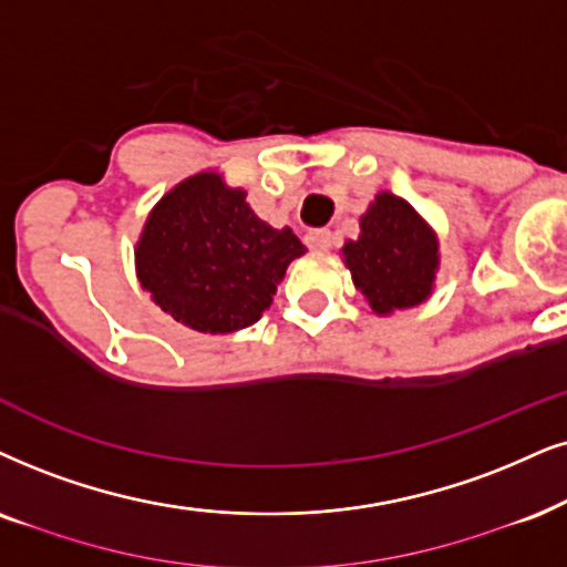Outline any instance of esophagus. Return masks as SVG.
<instances>
[{
	"mask_svg": "<svg viewBox=\"0 0 567 567\" xmlns=\"http://www.w3.org/2000/svg\"><path fill=\"white\" fill-rule=\"evenodd\" d=\"M306 246L311 250H319V254H324V250L332 248V233H329V230H311L306 235Z\"/></svg>",
	"mask_w": 567,
	"mask_h": 567,
	"instance_id": "1",
	"label": "esophagus"
}]
</instances>
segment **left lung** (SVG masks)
Instances as JSON below:
<instances>
[{"mask_svg":"<svg viewBox=\"0 0 567 567\" xmlns=\"http://www.w3.org/2000/svg\"><path fill=\"white\" fill-rule=\"evenodd\" d=\"M355 290L377 317H392L432 296L440 240L432 225L390 190H379L361 214V235L340 248Z\"/></svg>","mask_w":567,"mask_h":567,"instance_id":"1","label":"left lung"}]
</instances>
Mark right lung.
<instances>
[{
	"label": "right lung",
	"instance_id": "right-lung-1",
	"mask_svg": "<svg viewBox=\"0 0 567 567\" xmlns=\"http://www.w3.org/2000/svg\"><path fill=\"white\" fill-rule=\"evenodd\" d=\"M306 246L267 225L217 169L185 177L148 212L135 277L164 313L204 334L256 324Z\"/></svg>",
	"mask_w": 567,
	"mask_h": 567
}]
</instances>
